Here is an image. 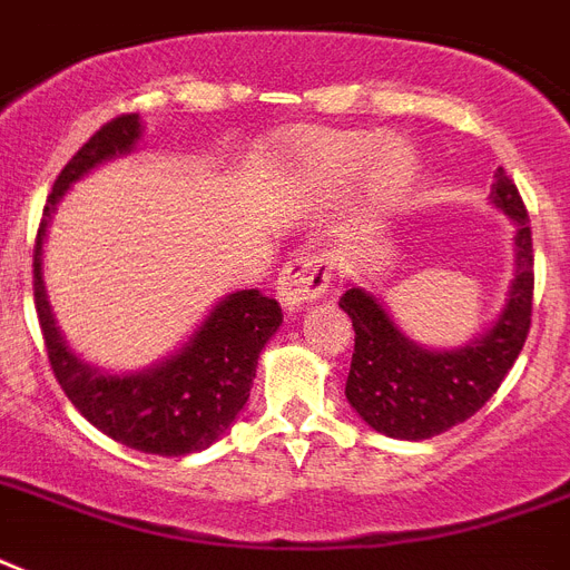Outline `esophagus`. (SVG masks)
Returning <instances> with one entry per match:
<instances>
[{"instance_id":"1","label":"esophagus","mask_w":570,"mask_h":570,"mask_svg":"<svg viewBox=\"0 0 570 570\" xmlns=\"http://www.w3.org/2000/svg\"><path fill=\"white\" fill-rule=\"evenodd\" d=\"M331 281V259L316 250H302L289 257L277 275V298L286 311H298L302 304L316 302Z\"/></svg>"}]
</instances>
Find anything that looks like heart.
Returning a JSON list of instances; mask_svg holds the SVG:
<instances>
[{
    "label": "heart",
    "mask_w": 570,
    "mask_h": 570,
    "mask_svg": "<svg viewBox=\"0 0 570 570\" xmlns=\"http://www.w3.org/2000/svg\"><path fill=\"white\" fill-rule=\"evenodd\" d=\"M286 150L322 189H340L357 174V197L370 213L396 204L414 183V150L402 138L375 145L373 132L364 129H302L286 138Z\"/></svg>",
    "instance_id": "obj_1"
}]
</instances>
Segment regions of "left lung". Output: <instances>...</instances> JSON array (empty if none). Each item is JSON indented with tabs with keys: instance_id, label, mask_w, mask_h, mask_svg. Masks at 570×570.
<instances>
[{
	"instance_id": "obj_1",
	"label": "left lung",
	"mask_w": 570,
	"mask_h": 570,
	"mask_svg": "<svg viewBox=\"0 0 570 570\" xmlns=\"http://www.w3.org/2000/svg\"><path fill=\"white\" fill-rule=\"evenodd\" d=\"M491 200L514 224V281L488 331L461 348H425L399 328L364 286L340 298L355 328L346 399L370 429L396 441H425L464 423L494 396L521 355L532 322V230L518 186L497 168Z\"/></svg>"
}]
</instances>
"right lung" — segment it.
<instances>
[{
	"label": "right lung",
	"mask_w": 570,
	"mask_h": 570,
	"mask_svg": "<svg viewBox=\"0 0 570 570\" xmlns=\"http://www.w3.org/2000/svg\"><path fill=\"white\" fill-rule=\"evenodd\" d=\"M138 115H120L94 132L58 174L35 242V307L49 364L79 414L111 441L150 455H189L222 438L250 396L257 357L284 322L259 289L224 295L183 348L141 373H106L76 355L56 325L43 284V239L58 200L76 180L115 156L136 150Z\"/></svg>",
	"instance_id": "right-lung-1"
}]
</instances>
